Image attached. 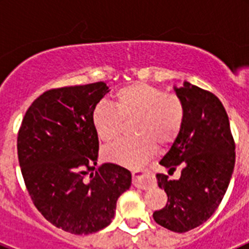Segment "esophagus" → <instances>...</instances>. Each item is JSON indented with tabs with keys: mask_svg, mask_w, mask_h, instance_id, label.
<instances>
[{
	"mask_svg": "<svg viewBox=\"0 0 249 249\" xmlns=\"http://www.w3.org/2000/svg\"><path fill=\"white\" fill-rule=\"evenodd\" d=\"M132 177H133V184H135V187L141 188V190H147V188L153 186V181H152V178H149L147 169H135L132 172Z\"/></svg>",
	"mask_w": 249,
	"mask_h": 249,
	"instance_id": "obj_1",
	"label": "esophagus"
}]
</instances>
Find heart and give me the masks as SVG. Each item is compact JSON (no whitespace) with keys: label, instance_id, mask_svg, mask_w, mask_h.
<instances>
[{"label":"heart","instance_id":"1","mask_svg":"<svg viewBox=\"0 0 249 249\" xmlns=\"http://www.w3.org/2000/svg\"><path fill=\"white\" fill-rule=\"evenodd\" d=\"M111 106L98 103L91 114L92 126L105 143L118 138L123 121H133L137 137L120 141L103 151L106 160L137 168L146 163L156 148L173 143L184 122V105L177 94L163 93L155 86L136 82L118 89Z\"/></svg>","mask_w":249,"mask_h":249}]
</instances>
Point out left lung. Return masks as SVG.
I'll use <instances>...</instances> for the list:
<instances>
[{
    "mask_svg": "<svg viewBox=\"0 0 249 249\" xmlns=\"http://www.w3.org/2000/svg\"><path fill=\"white\" fill-rule=\"evenodd\" d=\"M184 105V122L160 164L168 173L182 167L181 177L158 173L157 183L168 201L153 219L177 233L198 227L215 212L232 177L236 152L227 112L214 94L184 82L173 87Z\"/></svg>",
    "mask_w": 249,
    "mask_h": 249,
    "instance_id": "8db88e82",
    "label": "left lung"
}]
</instances>
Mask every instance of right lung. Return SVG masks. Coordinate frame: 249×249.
I'll list each match as a JSON object with an SVG mask.
<instances>
[{"instance_id":"right-lung-1","label":"right lung","mask_w":249,"mask_h":249,"mask_svg":"<svg viewBox=\"0 0 249 249\" xmlns=\"http://www.w3.org/2000/svg\"><path fill=\"white\" fill-rule=\"evenodd\" d=\"M108 92L105 82L50 89L30 106L17 137L19 167L35 206L72 234L107 227L118 197L131 187V172L117 164L90 172L100 146L91 114Z\"/></svg>"}]
</instances>
